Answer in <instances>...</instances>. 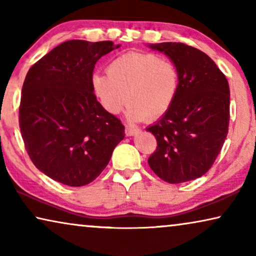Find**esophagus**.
Instances as JSON below:
<instances>
[{
  "instance_id": "1",
  "label": "esophagus",
  "mask_w": 256,
  "mask_h": 256,
  "mask_svg": "<svg viewBox=\"0 0 256 256\" xmlns=\"http://www.w3.org/2000/svg\"><path fill=\"white\" fill-rule=\"evenodd\" d=\"M124 132H126V135H127V136H135L140 132V129L138 128L128 127V126H127V127H126Z\"/></svg>"
}]
</instances>
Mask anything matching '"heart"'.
I'll return each instance as SVG.
<instances>
[{"label": "heart", "mask_w": 256, "mask_h": 256, "mask_svg": "<svg viewBox=\"0 0 256 256\" xmlns=\"http://www.w3.org/2000/svg\"><path fill=\"white\" fill-rule=\"evenodd\" d=\"M92 91L107 113L116 116L126 100L128 120H154L168 112L179 90L176 64L146 52H128L110 62L107 74L94 72Z\"/></svg>", "instance_id": "1"}]
</instances>
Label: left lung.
<instances>
[{"label": "left lung", "instance_id": "8db88e82", "mask_svg": "<svg viewBox=\"0 0 256 256\" xmlns=\"http://www.w3.org/2000/svg\"><path fill=\"white\" fill-rule=\"evenodd\" d=\"M148 47L164 53L179 72V90L171 108L146 128L157 140L148 162L168 184L195 180L209 171L228 136V80L198 48L181 42Z\"/></svg>", "mask_w": 256, "mask_h": 256}]
</instances>
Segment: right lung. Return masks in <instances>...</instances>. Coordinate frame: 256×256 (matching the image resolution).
I'll use <instances>...</instances> for the list:
<instances>
[{
	"instance_id": "1",
	"label": "right lung",
	"mask_w": 256,
	"mask_h": 256,
	"mask_svg": "<svg viewBox=\"0 0 256 256\" xmlns=\"http://www.w3.org/2000/svg\"><path fill=\"white\" fill-rule=\"evenodd\" d=\"M120 45L69 40L30 68L20 106V128L36 168L72 187L99 176L124 138V126L92 91L94 66Z\"/></svg>"
}]
</instances>
